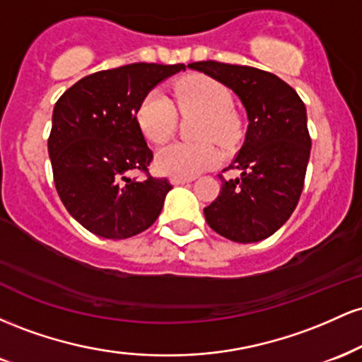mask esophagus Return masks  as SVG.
<instances>
[{
	"label": "esophagus",
	"instance_id": "esophagus-1",
	"mask_svg": "<svg viewBox=\"0 0 362 362\" xmlns=\"http://www.w3.org/2000/svg\"><path fill=\"white\" fill-rule=\"evenodd\" d=\"M194 178H180V177H173L172 178V184L173 185H184V184H189V182H192Z\"/></svg>",
	"mask_w": 362,
	"mask_h": 362
}]
</instances>
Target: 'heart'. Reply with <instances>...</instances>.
I'll return each mask as SVG.
<instances>
[{
    "mask_svg": "<svg viewBox=\"0 0 362 362\" xmlns=\"http://www.w3.org/2000/svg\"><path fill=\"white\" fill-rule=\"evenodd\" d=\"M173 98L182 114H199L195 129L199 143H172L156 153V170L163 175L190 178L218 165L219 144L235 143L240 134L238 115L231 110V95L219 81L204 74H192L173 88ZM138 124L144 138L165 143L177 129V110L163 91L151 90L138 109Z\"/></svg>",
    "mask_w": 362,
    "mask_h": 362,
    "instance_id": "1",
    "label": "heart"
}]
</instances>
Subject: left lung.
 I'll use <instances>...</instances> for the list:
<instances>
[{"instance_id":"left-lung-1","label":"left lung","mask_w":362,"mask_h":362,"mask_svg":"<svg viewBox=\"0 0 362 362\" xmlns=\"http://www.w3.org/2000/svg\"><path fill=\"white\" fill-rule=\"evenodd\" d=\"M189 68L233 90L248 119L243 146L226 168L240 177L219 175L206 221L236 243L269 238L296 209L305 184L311 149L305 103L288 83L252 66L199 61Z\"/></svg>"}]
</instances>
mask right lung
Returning a JSON list of instances; mask_svg holds the SVG:
<instances>
[{
  "label": "right lung",
  "instance_id": "add662e5",
  "mask_svg": "<svg viewBox=\"0 0 362 362\" xmlns=\"http://www.w3.org/2000/svg\"><path fill=\"white\" fill-rule=\"evenodd\" d=\"M184 64L134 62L81 78L56 102L47 148L68 213L93 235L124 240L148 230L172 184L148 173L153 151L138 124L143 98ZM144 171L147 178L128 177Z\"/></svg>",
  "mask_w": 362,
  "mask_h": 362
}]
</instances>
